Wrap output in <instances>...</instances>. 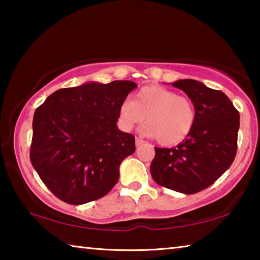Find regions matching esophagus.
<instances>
[{
  "label": "esophagus",
  "instance_id": "esophagus-1",
  "mask_svg": "<svg viewBox=\"0 0 260 260\" xmlns=\"http://www.w3.org/2000/svg\"><path fill=\"white\" fill-rule=\"evenodd\" d=\"M143 143H144V141H143L142 139H141V138H136V139H135V146H136V147H141Z\"/></svg>",
  "mask_w": 260,
  "mask_h": 260
}]
</instances>
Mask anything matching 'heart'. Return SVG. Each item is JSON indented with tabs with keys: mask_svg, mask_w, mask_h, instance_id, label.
<instances>
[{
	"mask_svg": "<svg viewBox=\"0 0 260 260\" xmlns=\"http://www.w3.org/2000/svg\"><path fill=\"white\" fill-rule=\"evenodd\" d=\"M120 124L129 131L144 119V133L162 146H174L187 138L196 122V108L186 96L158 86L143 87L133 101L119 110Z\"/></svg>",
	"mask_w": 260,
	"mask_h": 260,
	"instance_id": "b5f03b06",
	"label": "heart"
}]
</instances>
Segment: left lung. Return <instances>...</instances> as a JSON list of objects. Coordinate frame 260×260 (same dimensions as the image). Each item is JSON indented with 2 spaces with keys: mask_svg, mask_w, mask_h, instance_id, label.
Returning a JSON list of instances; mask_svg holds the SVG:
<instances>
[{
  "mask_svg": "<svg viewBox=\"0 0 260 260\" xmlns=\"http://www.w3.org/2000/svg\"><path fill=\"white\" fill-rule=\"evenodd\" d=\"M172 86L195 104L196 122L175 148L155 147L150 172L160 186L190 195L210 187L234 161L240 113L222 91L200 81L183 79Z\"/></svg>",
  "mask_w": 260,
  "mask_h": 260,
  "instance_id": "obj_1",
  "label": "left lung"
}]
</instances>
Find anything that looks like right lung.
<instances>
[{
  "label": "right lung",
  "instance_id": "obj_1",
  "mask_svg": "<svg viewBox=\"0 0 260 260\" xmlns=\"http://www.w3.org/2000/svg\"><path fill=\"white\" fill-rule=\"evenodd\" d=\"M136 87L121 80L61 88L35 110L30 162L60 201H96L118 182L121 161L135 151V138L118 129L117 121Z\"/></svg>",
  "mask_w": 260,
  "mask_h": 260
}]
</instances>
